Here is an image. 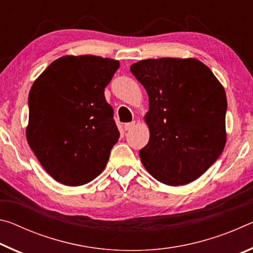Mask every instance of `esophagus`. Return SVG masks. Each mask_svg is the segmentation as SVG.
<instances>
[{
	"instance_id": "obj_1",
	"label": "esophagus",
	"mask_w": 253,
	"mask_h": 253,
	"mask_svg": "<svg viewBox=\"0 0 253 253\" xmlns=\"http://www.w3.org/2000/svg\"><path fill=\"white\" fill-rule=\"evenodd\" d=\"M134 126H135V122L127 123V124H125V125H124V129H125V130H130Z\"/></svg>"
}]
</instances>
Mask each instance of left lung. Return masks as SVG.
I'll list each match as a JSON object with an SVG mask.
<instances>
[{
  "instance_id": "8db88e82",
  "label": "left lung",
  "mask_w": 253,
  "mask_h": 253,
  "mask_svg": "<svg viewBox=\"0 0 253 253\" xmlns=\"http://www.w3.org/2000/svg\"><path fill=\"white\" fill-rule=\"evenodd\" d=\"M146 89L148 144L139 151L145 169L166 185H184L204 174L226 142L223 85L199 60L146 59L130 66Z\"/></svg>"
}]
</instances>
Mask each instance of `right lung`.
<instances>
[{"label":"right lung","instance_id":"add662e5","mask_svg":"<svg viewBox=\"0 0 253 253\" xmlns=\"http://www.w3.org/2000/svg\"><path fill=\"white\" fill-rule=\"evenodd\" d=\"M118 68L117 60L65 55L32 84L27 139L57 182L84 185L106 168L119 130L105 88Z\"/></svg>","mask_w":253,"mask_h":253}]
</instances>
